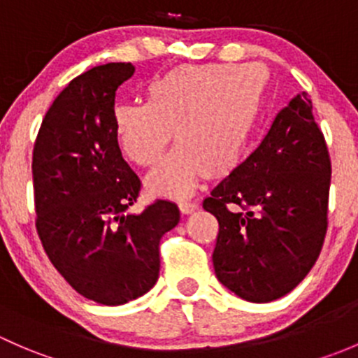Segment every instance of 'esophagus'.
Returning a JSON list of instances; mask_svg holds the SVG:
<instances>
[{"label": "esophagus", "instance_id": "esophagus-1", "mask_svg": "<svg viewBox=\"0 0 358 358\" xmlns=\"http://www.w3.org/2000/svg\"><path fill=\"white\" fill-rule=\"evenodd\" d=\"M178 208H180V211L183 213V215H192V213L197 209V204H196V202L183 201V202H180Z\"/></svg>", "mask_w": 358, "mask_h": 358}]
</instances>
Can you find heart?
<instances>
[{"label":"heart","mask_w":358,"mask_h":358,"mask_svg":"<svg viewBox=\"0 0 358 358\" xmlns=\"http://www.w3.org/2000/svg\"><path fill=\"white\" fill-rule=\"evenodd\" d=\"M263 74L256 66L185 64L147 85L145 103L114 112L119 143L142 168L164 156L175 131L180 142L145 180L154 196L187 197L202 180L222 178L243 161L262 112Z\"/></svg>","instance_id":"b5f03b06"}]
</instances>
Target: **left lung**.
<instances>
[{
  "label": "left lung",
  "mask_w": 358,
  "mask_h": 358,
  "mask_svg": "<svg viewBox=\"0 0 358 358\" xmlns=\"http://www.w3.org/2000/svg\"><path fill=\"white\" fill-rule=\"evenodd\" d=\"M331 159L306 93L273 119L258 149L213 189V266L239 298L268 303L315 265L327 230ZM241 207V210H236Z\"/></svg>",
  "instance_id": "obj_1"
}]
</instances>
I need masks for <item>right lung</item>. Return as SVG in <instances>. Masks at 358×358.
I'll use <instances>...</instances> for the list:
<instances>
[{"label":"right lung","mask_w":358,"mask_h":358,"mask_svg":"<svg viewBox=\"0 0 358 358\" xmlns=\"http://www.w3.org/2000/svg\"><path fill=\"white\" fill-rule=\"evenodd\" d=\"M135 72L112 62L78 76L53 100L32 152L36 230L60 275L81 296L115 306L140 298L159 277L161 237L180 222L176 204L140 215V180L122 159L115 90Z\"/></svg>","instance_id":"add662e5"}]
</instances>
